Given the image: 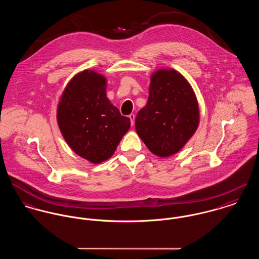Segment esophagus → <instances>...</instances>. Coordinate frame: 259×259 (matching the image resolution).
Segmentation results:
<instances>
[{
    "mask_svg": "<svg viewBox=\"0 0 259 259\" xmlns=\"http://www.w3.org/2000/svg\"><path fill=\"white\" fill-rule=\"evenodd\" d=\"M128 118L131 119V123H132V125H134V124H135V118H136V116H135L134 114H131V115L128 116Z\"/></svg>",
    "mask_w": 259,
    "mask_h": 259,
    "instance_id": "esophagus-1",
    "label": "esophagus"
}]
</instances>
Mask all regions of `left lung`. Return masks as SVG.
<instances>
[{"mask_svg":"<svg viewBox=\"0 0 259 259\" xmlns=\"http://www.w3.org/2000/svg\"><path fill=\"white\" fill-rule=\"evenodd\" d=\"M200 111L188 80L178 71L161 68L150 76L147 104L136 118V131L159 157L180 151L196 133Z\"/></svg>","mask_w":259,"mask_h":259,"instance_id":"left-lung-1","label":"left lung"}]
</instances>
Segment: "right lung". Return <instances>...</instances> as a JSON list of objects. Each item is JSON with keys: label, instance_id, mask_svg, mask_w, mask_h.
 I'll use <instances>...</instances> for the list:
<instances>
[{"label": "right lung", "instance_id": "obj_1", "mask_svg": "<svg viewBox=\"0 0 259 259\" xmlns=\"http://www.w3.org/2000/svg\"><path fill=\"white\" fill-rule=\"evenodd\" d=\"M107 79L94 70L77 73L57 105V123L71 149L98 164L108 160L131 126L106 94Z\"/></svg>", "mask_w": 259, "mask_h": 259}]
</instances>
